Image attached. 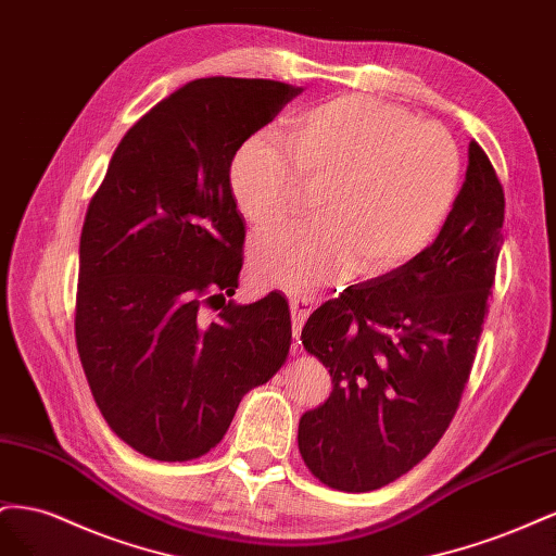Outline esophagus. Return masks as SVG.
<instances>
[{
	"mask_svg": "<svg viewBox=\"0 0 556 556\" xmlns=\"http://www.w3.org/2000/svg\"><path fill=\"white\" fill-rule=\"evenodd\" d=\"M291 305V321H293V338H295V344H293V354H298V336H300V328H303L305 319L309 316V312L314 309V298H307V295H293L289 300Z\"/></svg>",
	"mask_w": 556,
	"mask_h": 556,
	"instance_id": "esophagus-1",
	"label": "esophagus"
}]
</instances>
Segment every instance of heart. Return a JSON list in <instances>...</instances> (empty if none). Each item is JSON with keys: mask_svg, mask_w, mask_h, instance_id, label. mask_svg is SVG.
Here are the masks:
<instances>
[{"mask_svg": "<svg viewBox=\"0 0 556 556\" xmlns=\"http://www.w3.org/2000/svg\"><path fill=\"white\" fill-rule=\"evenodd\" d=\"M462 172L442 125L368 94H338L283 118L279 144L244 141L228 186L253 230L287 224L300 186H321L316 224L263 237L251 251L253 277L300 293L352 263L361 275H382L415 258L450 216Z\"/></svg>", "mask_w": 556, "mask_h": 556, "instance_id": "obj_1", "label": "heart"}]
</instances>
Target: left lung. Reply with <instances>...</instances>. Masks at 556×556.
I'll list each match as a JSON object with an SVG mask.
<instances>
[{"label": "left lung", "mask_w": 556, "mask_h": 556, "mask_svg": "<svg viewBox=\"0 0 556 556\" xmlns=\"http://www.w3.org/2000/svg\"><path fill=\"white\" fill-rule=\"evenodd\" d=\"M503 186L478 141L431 247L312 312L305 349L332 377L298 447L314 478L372 491L415 468L456 415L503 244Z\"/></svg>", "instance_id": "1"}]
</instances>
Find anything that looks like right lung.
<instances>
[{
  "label": "right lung",
  "instance_id": "add662e5",
  "mask_svg": "<svg viewBox=\"0 0 556 556\" xmlns=\"http://www.w3.org/2000/svg\"><path fill=\"white\" fill-rule=\"evenodd\" d=\"M300 90L267 78H195L125 132L88 204L78 356L111 431L155 462L216 447L244 393L289 356L287 298L226 303L247 235L228 167Z\"/></svg>",
  "mask_w": 556,
  "mask_h": 556
}]
</instances>
